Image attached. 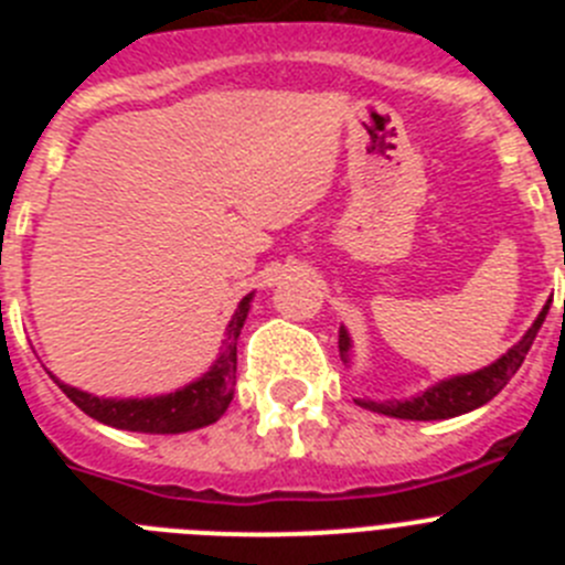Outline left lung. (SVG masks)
<instances>
[{
  "label": "left lung",
  "mask_w": 565,
  "mask_h": 565,
  "mask_svg": "<svg viewBox=\"0 0 565 565\" xmlns=\"http://www.w3.org/2000/svg\"><path fill=\"white\" fill-rule=\"evenodd\" d=\"M548 306L543 308L541 317L535 319V326L529 328L526 337L515 344V348H509L498 362H492L489 367L478 373H469V376H456L447 379V382H438L436 387L430 391H424L422 396L407 398V402H359L362 407L373 413H382V416H393V418H411V422H436V418H452L461 416V413L476 411L481 404H487L489 398H495L498 393L503 391L509 384V379L515 376L518 367L526 359L529 348L535 342L537 331H541L543 319H546ZM351 339L344 333V328L339 331V353L348 362L351 356Z\"/></svg>",
  "instance_id": "8db88e82"
}]
</instances>
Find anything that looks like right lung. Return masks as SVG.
Here are the masks:
<instances>
[{
	"label": "right lung",
	"mask_w": 565,
	"mask_h": 565,
	"mask_svg": "<svg viewBox=\"0 0 565 565\" xmlns=\"http://www.w3.org/2000/svg\"><path fill=\"white\" fill-rule=\"evenodd\" d=\"M248 302H252V294L239 302L237 313L228 322L223 353L212 364V371L203 373L198 382L186 384L183 391L158 398H121V402H115V398L89 396V393L76 391L70 384H62L56 376L53 379L64 391V396L76 407H82L87 416L109 424V427H118V430L186 433L206 427V424H214L226 413L228 402L234 396V384H237V337L248 317Z\"/></svg>",
	"instance_id": "obj_1"
}]
</instances>
